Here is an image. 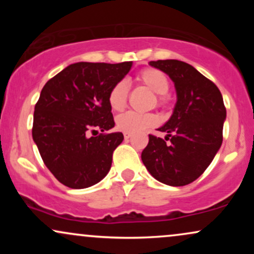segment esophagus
<instances>
[{"instance_id":"obj_1","label":"esophagus","mask_w":254,"mask_h":254,"mask_svg":"<svg viewBox=\"0 0 254 254\" xmlns=\"http://www.w3.org/2000/svg\"><path fill=\"white\" fill-rule=\"evenodd\" d=\"M131 137V133H127V132H124V138L125 139H129Z\"/></svg>"}]
</instances>
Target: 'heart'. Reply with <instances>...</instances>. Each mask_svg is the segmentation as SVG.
I'll list each match as a JSON object with an SVG mask.
<instances>
[{
    "label": "heart",
    "instance_id": "1",
    "mask_svg": "<svg viewBox=\"0 0 254 254\" xmlns=\"http://www.w3.org/2000/svg\"><path fill=\"white\" fill-rule=\"evenodd\" d=\"M135 80L138 84L144 86L145 88L155 93L156 106L162 107L167 104L166 93L170 89V80L166 76L165 72L155 68H145L136 75ZM127 98H129V89H127V83L121 81V82L113 84L109 92V97H107L111 110L116 111V112L123 111L127 104ZM156 124L157 117L154 113L127 112L118 116L116 119L117 129L127 133L141 132L145 129L155 127Z\"/></svg>",
    "mask_w": 254,
    "mask_h": 254
}]
</instances>
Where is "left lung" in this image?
I'll return each instance as SVG.
<instances>
[{
    "mask_svg": "<svg viewBox=\"0 0 254 254\" xmlns=\"http://www.w3.org/2000/svg\"><path fill=\"white\" fill-rule=\"evenodd\" d=\"M149 64L172 78L178 100L170 121L157 129L167 136L164 139L149 135L142 161L160 183L188 185L202 176L222 144L226 119L222 94L190 64L178 60Z\"/></svg>",
    "mask_w": 254,
    "mask_h": 254,
    "instance_id": "1",
    "label": "left lung"
}]
</instances>
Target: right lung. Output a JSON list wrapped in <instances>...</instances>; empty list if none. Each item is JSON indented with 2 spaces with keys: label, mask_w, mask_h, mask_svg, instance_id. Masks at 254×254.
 <instances>
[{
  "label": "right lung",
  "mask_w": 254,
  "mask_h": 254,
  "mask_svg": "<svg viewBox=\"0 0 254 254\" xmlns=\"http://www.w3.org/2000/svg\"><path fill=\"white\" fill-rule=\"evenodd\" d=\"M131 65L74 63L43 87L34 106L32 136L44 164L63 185L86 189L109 173L113 151L124 136L105 132L115 127L107 97Z\"/></svg>",
  "instance_id": "1"
}]
</instances>
